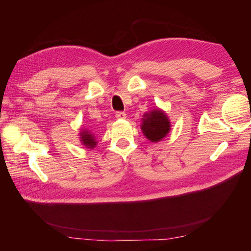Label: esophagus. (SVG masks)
<instances>
[{"instance_id": "34e87169", "label": "esophagus", "mask_w": 251, "mask_h": 251, "mask_svg": "<svg viewBox=\"0 0 251 251\" xmlns=\"http://www.w3.org/2000/svg\"><path fill=\"white\" fill-rule=\"evenodd\" d=\"M115 116L117 119H126V114L125 112H116Z\"/></svg>"}]
</instances>
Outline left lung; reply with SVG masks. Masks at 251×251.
<instances>
[{"mask_svg":"<svg viewBox=\"0 0 251 251\" xmlns=\"http://www.w3.org/2000/svg\"><path fill=\"white\" fill-rule=\"evenodd\" d=\"M141 130L150 141L158 142L162 140L171 131V123L163 111L156 109L144 114Z\"/></svg>","mask_w":251,"mask_h":251,"instance_id":"8db88e82","label":"left lung"}]
</instances>
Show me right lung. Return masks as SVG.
Segmentation results:
<instances>
[{"instance_id":"1","label":"right lung","mask_w":251,"mask_h":251,"mask_svg":"<svg viewBox=\"0 0 251 251\" xmlns=\"http://www.w3.org/2000/svg\"><path fill=\"white\" fill-rule=\"evenodd\" d=\"M79 136L82 146H85L87 149H93L96 147L97 140L93 133L89 132L88 130H81Z\"/></svg>"}]
</instances>
